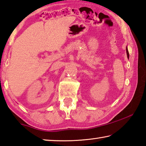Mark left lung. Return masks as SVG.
Returning a JSON list of instances; mask_svg holds the SVG:
<instances>
[{
    "label": "left lung",
    "mask_w": 146,
    "mask_h": 146,
    "mask_svg": "<svg viewBox=\"0 0 146 146\" xmlns=\"http://www.w3.org/2000/svg\"><path fill=\"white\" fill-rule=\"evenodd\" d=\"M126 54H127V57L129 59V52H128V48H127V46H126Z\"/></svg>",
    "instance_id": "left-lung-1"
}]
</instances>
